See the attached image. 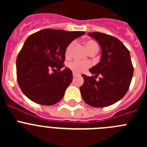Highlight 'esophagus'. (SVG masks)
<instances>
[{"instance_id":"1","label":"esophagus","mask_w":147,"mask_h":147,"mask_svg":"<svg viewBox=\"0 0 147 147\" xmlns=\"http://www.w3.org/2000/svg\"><path fill=\"white\" fill-rule=\"evenodd\" d=\"M78 75L76 74V73H73V76H74V78H75V77H76V76H77Z\"/></svg>"}]
</instances>
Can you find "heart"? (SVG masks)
Listing matches in <instances>:
<instances>
[{
  "mask_svg": "<svg viewBox=\"0 0 147 147\" xmlns=\"http://www.w3.org/2000/svg\"><path fill=\"white\" fill-rule=\"evenodd\" d=\"M74 42H73L71 43H70L68 45V46L67 47L65 50V55L67 57L71 55V51H72V49L74 47ZM85 47H86L87 51H88V53L91 52L93 51H96L98 52V46L97 45V43L93 40H88L86 41L85 43ZM90 66V63L88 62H80L79 60H74L73 62H70L68 64V67L71 70H72L76 74H80V73L85 71V70H87L88 67Z\"/></svg>",
  "mask_w": 147,
  "mask_h": 147,
  "instance_id": "obj_1",
  "label": "heart"
}]
</instances>
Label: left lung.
<instances>
[{
  "label": "left lung",
  "mask_w": 147,
  "mask_h": 147,
  "mask_svg": "<svg viewBox=\"0 0 147 147\" xmlns=\"http://www.w3.org/2000/svg\"><path fill=\"white\" fill-rule=\"evenodd\" d=\"M88 35L99 43L102 56L98 64L89 70L95 76L82 75L84 84L80 92L88 105L107 107L121 99L129 89L133 75L130 54L116 37L100 32H89ZM98 76L100 77L96 81Z\"/></svg>",
  "instance_id": "1"
}]
</instances>
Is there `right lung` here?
<instances>
[{
	"mask_svg": "<svg viewBox=\"0 0 147 147\" xmlns=\"http://www.w3.org/2000/svg\"><path fill=\"white\" fill-rule=\"evenodd\" d=\"M85 34L47 28L26 39L18 54L16 68L18 85L27 98L42 105H55L62 99L73 80L69 68L60 71L65 66V50Z\"/></svg>",
	"mask_w": 147,
	"mask_h": 147,
	"instance_id": "obj_1",
	"label": "right lung"
}]
</instances>
